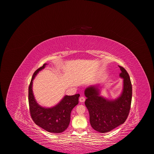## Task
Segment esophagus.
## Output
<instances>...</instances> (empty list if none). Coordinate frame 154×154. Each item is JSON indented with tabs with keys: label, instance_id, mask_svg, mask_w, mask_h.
I'll return each mask as SVG.
<instances>
[{
	"label": "esophagus",
	"instance_id": "esophagus-1",
	"mask_svg": "<svg viewBox=\"0 0 154 154\" xmlns=\"http://www.w3.org/2000/svg\"><path fill=\"white\" fill-rule=\"evenodd\" d=\"M85 100V97L84 96H82L79 98V101H80V102H84Z\"/></svg>",
	"mask_w": 154,
	"mask_h": 154
}]
</instances>
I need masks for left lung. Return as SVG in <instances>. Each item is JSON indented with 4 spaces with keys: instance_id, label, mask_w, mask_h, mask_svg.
<instances>
[{
    "instance_id": "8db88e82",
    "label": "left lung",
    "mask_w": 154,
    "mask_h": 154,
    "mask_svg": "<svg viewBox=\"0 0 154 154\" xmlns=\"http://www.w3.org/2000/svg\"><path fill=\"white\" fill-rule=\"evenodd\" d=\"M119 77L123 79L121 94L115 99H108L100 95L99 85H91L85 90V104L89 112L91 127L100 133H106L122 124L130 109L132 88L128 74L122 66Z\"/></svg>"
}]
</instances>
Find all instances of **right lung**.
<instances>
[{"instance_id": "obj_1", "label": "right lung", "mask_w": 154, "mask_h": 154, "mask_svg": "<svg viewBox=\"0 0 154 154\" xmlns=\"http://www.w3.org/2000/svg\"><path fill=\"white\" fill-rule=\"evenodd\" d=\"M44 64L33 74L29 87V103L31 117L34 122L42 129L53 134L64 131L69 124L72 109L79 103V94L73 96L66 95L55 106L47 108L39 105L33 95V80L38 73L46 67Z\"/></svg>"}]
</instances>
